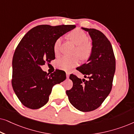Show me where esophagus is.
Masks as SVG:
<instances>
[{
	"label": "esophagus",
	"mask_w": 134,
	"mask_h": 134,
	"mask_svg": "<svg viewBox=\"0 0 134 134\" xmlns=\"http://www.w3.org/2000/svg\"><path fill=\"white\" fill-rule=\"evenodd\" d=\"M66 77L68 78L69 77V72L66 71Z\"/></svg>",
	"instance_id": "esophagus-1"
}]
</instances>
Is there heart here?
<instances>
[{
    "instance_id": "b5f03b06",
    "label": "heart",
    "mask_w": 134,
    "mask_h": 134,
    "mask_svg": "<svg viewBox=\"0 0 134 134\" xmlns=\"http://www.w3.org/2000/svg\"><path fill=\"white\" fill-rule=\"evenodd\" d=\"M69 36L77 45L74 54L79 55L82 60L88 59L92 54L93 46L90 42L88 41V36L87 35L79 29H76L69 33ZM62 41V38L61 37L57 38L55 41L54 51L56 55L59 54ZM79 57L78 55L63 56L57 61V65L58 68L69 70L80 63Z\"/></svg>"
}]
</instances>
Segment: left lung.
Returning a JSON list of instances; mask_svg holds the SVG:
<instances>
[{
	"instance_id": "obj_1",
	"label": "left lung",
	"mask_w": 134,
	"mask_h": 134,
	"mask_svg": "<svg viewBox=\"0 0 134 134\" xmlns=\"http://www.w3.org/2000/svg\"><path fill=\"white\" fill-rule=\"evenodd\" d=\"M92 39L93 51L88 62L77 68L85 79L71 74L72 88L66 90L69 102L82 111L98 109L110 93L115 72V57L110 42L105 35L94 29L82 28Z\"/></svg>"
}]
</instances>
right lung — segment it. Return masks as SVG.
Listing matches in <instances>:
<instances>
[{"label":"right lung","mask_w":134,"mask_h":134,"mask_svg":"<svg viewBox=\"0 0 134 134\" xmlns=\"http://www.w3.org/2000/svg\"><path fill=\"white\" fill-rule=\"evenodd\" d=\"M74 28V25H38L18 44L13 57L12 84L20 102L26 107H43L48 102L53 86L66 79L65 71L57 69L49 74L40 66L55 59V41Z\"/></svg>","instance_id":"obj_1"}]
</instances>
